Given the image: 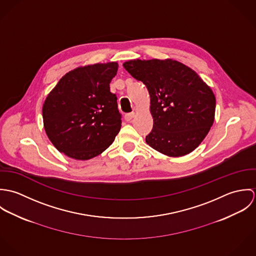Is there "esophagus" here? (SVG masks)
<instances>
[{
    "label": "esophagus",
    "instance_id": "obj_1",
    "mask_svg": "<svg viewBox=\"0 0 256 256\" xmlns=\"http://www.w3.org/2000/svg\"><path fill=\"white\" fill-rule=\"evenodd\" d=\"M135 116V113H127V114H125V116H124V119H125V121H127V122H129V121H131L132 119H133V117Z\"/></svg>",
    "mask_w": 256,
    "mask_h": 256
}]
</instances>
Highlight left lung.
<instances>
[{
    "instance_id": "obj_1",
    "label": "left lung",
    "mask_w": 256,
    "mask_h": 256,
    "mask_svg": "<svg viewBox=\"0 0 256 256\" xmlns=\"http://www.w3.org/2000/svg\"><path fill=\"white\" fill-rule=\"evenodd\" d=\"M146 86L154 126L146 144L168 156L193 152L210 131L216 98L211 88L191 68L172 60H130L123 64Z\"/></svg>"
}]
</instances>
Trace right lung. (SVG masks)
Here are the masks:
<instances>
[{"label": "right lung", "mask_w": 256, "mask_h": 256, "mask_svg": "<svg viewBox=\"0 0 256 256\" xmlns=\"http://www.w3.org/2000/svg\"><path fill=\"white\" fill-rule=\"evenodd\" d=\"M117 70V62L78 67L49 92L42 108L43 124L59 152L86 160L113 143L121 128L117 98L110 86Z\"/></svg>", "instance_id": "obj_1"}]
</instances>
